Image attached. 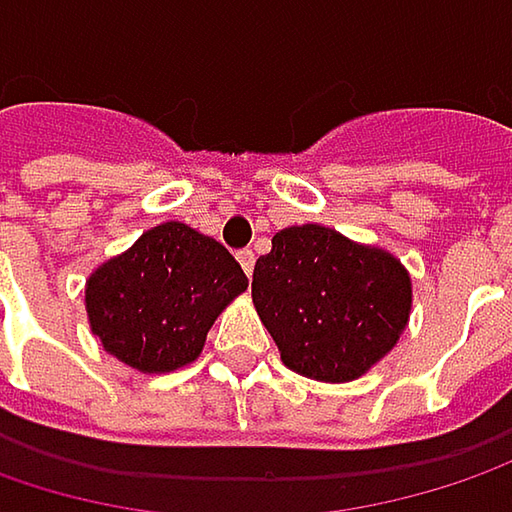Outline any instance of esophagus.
I'll use <instances>...</instances> for the list:
<instances>
[{
	"label": "esophagus",
	"instance_id": "1",
	"mask_svg": "<svg viewBox=\"0 0 512 512\" xmlns=\"http://www.w3.org/2000/svg\"><path fill=\"white\" fill-rule=\"evenodd\" d=\"M237 260H240L243 272L252 278V272H255V252H252V249H243V252H237Z\"/></svg>",
	"mask_w": 512,
	"mask_h": 512
}]
</instances>
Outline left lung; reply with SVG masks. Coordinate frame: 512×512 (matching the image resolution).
<instances>
[{
    "mask_svg": "<svg viewBox=\"0 0 512 512\" xmlns=\"http://www.w3.org/2000/svg\"><path fill=\"white\" fill-rule=\"evenodd\" d=\"M252 301L289 371L318 382L368 374L400 342L411 275L400 257L336 228H281L260 255Z\"/></svg>",
    "mask_w": 512,
    "mask_h": 512,
    "instance_id": "obj_1",
    "label": "left lung"
}]
</instances>
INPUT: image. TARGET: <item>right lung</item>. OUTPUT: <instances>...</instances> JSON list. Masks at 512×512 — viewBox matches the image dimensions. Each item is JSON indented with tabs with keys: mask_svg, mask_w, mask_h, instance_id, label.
Here are the masks:
<instances>
[{
	"mask_svg": "<svg viewBox=\"0 0 512 512\" xmlns=\"http://www.w3.org/2000/svg\"><path fill=\"white\" fill-rule=\"evenodd\" d=\"M249 278L223 243L185 223L147 228L86 281V316L109 356L141 374L191 365Z\"/></svg>",
	"mask_w": 512,
	"mask_h": 512,
	"instance_id": "add662e5",
	"label": "right lung"
}]
</instances>
